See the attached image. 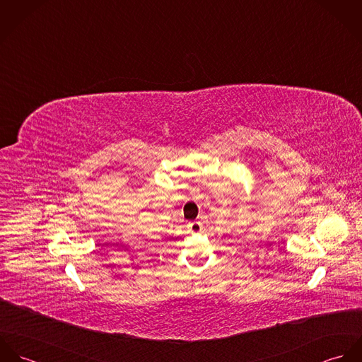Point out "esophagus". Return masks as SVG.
Listing matches in <instances>:
<instances>
[{
    "mask_svg": "<svg viewBox=\"0 0 362 362\" xmlns=\"http://www.w3.org/2000/svg\"><path fill=\"white\" fill-rule=\"evenodd\" d=\"M189 226H191V230H192V233H201V231L204 230V227H202V223H201L199 220H195V221L189 223Z\"/></svg>",
    "mask_w": 362,
    "mask_h": 362,
    "instance_id": "esophagus-1",
    "label": "esophagus"
}]
</instances>
